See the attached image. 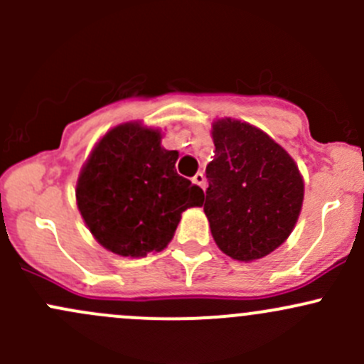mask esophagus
Returning a JSON list of instances; mask_svg holds the SVG:
<instances>
[{
  "mask_svg": "<svg viewBox=\"0 0 364 364\" xmlns=\"http://www.w3.org/2000/svg\"><path fill=\"white\" fill-rule=\"evenodd\" d=\"M193 183H196V185H199L200 188H204L205 186V178H204V174L203 172H197L196 176H193V179H192Z\"/></svg>",
  "mask_w": 364,
  "mask_h": 364,
  "instance_id": "1",
  "label": "esophagus"
}]
</instances>
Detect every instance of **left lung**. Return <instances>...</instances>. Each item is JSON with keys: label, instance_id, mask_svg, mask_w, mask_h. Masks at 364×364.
<instances>
[{"label": "left lung", "instance_id": "left-lung-1", "mask_svg": "<svg viewBox=\"0 0 364 364\" xmlns=\"http://www.w3.org/2000/svg\"><path fill=\"white\" fill-rule=\"evenodd\" d=\"M213 141L203 197L213 237L232 259H262L294 229L303 204L299 171L282 146L248 123L218 119Z\"/></svg>", "mask_w": 364, "mask_h": 364}]
</instances>
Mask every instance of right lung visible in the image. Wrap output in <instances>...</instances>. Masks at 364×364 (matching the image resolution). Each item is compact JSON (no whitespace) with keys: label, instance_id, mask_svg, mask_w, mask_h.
<instances>
[{"label":"right lung","instance_id":"1","mask_svg":"<svg viewBox=\"0 0 364 364\" xmlns=\"http://www.w3.org/2000/svg\"><path fill=\"white\" fill-rule=\"evenodd\" d=\"M178 151L160 146V132L127 123L97 144L77 183V205L98 243L117 255L160 252L181 213L203 205L200 186L176 172Z\"/></svg>","mask_w":364,"mask_h":364}]
</instances>
